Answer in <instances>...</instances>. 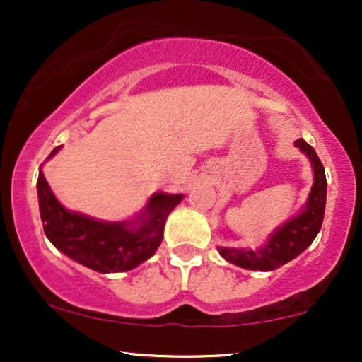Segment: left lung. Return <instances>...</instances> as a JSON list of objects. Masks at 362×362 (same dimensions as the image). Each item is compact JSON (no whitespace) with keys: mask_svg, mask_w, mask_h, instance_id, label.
<instances>
[{"mask_svg":"<svg viewBox=\"0 0 362 362\" xmlns=\"http://www.w3.org/2000/svg\"><path fill=\"white\" fill-rule=\"evenodd\" d=\"M294 146L300 148L310 160L313 168V185L300 213L282 223L276 231L269 235L259 248H233L218 247L219 255L230 264L238 265L248 271L269 272L276 271L281 265L296 259L300 253L313 243L323 223L327 202V178L325 168L315 153V149L305 139L294 141Z\"/></svg>","mask_w":362,"mask_h":362,"instance_id":"left-lung-1","label":"left lung"}]
</instances>
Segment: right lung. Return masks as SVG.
<instances>
[{"mask_svg": "<svg viewBox=\"0 0 362 362\" xmlns=\"http://www.w3.org/2000/svg\"><path fill=\"white\" fill-rule=\"evenodd\" d=\"M54 148L47 160L57 155ZM44 233L57 250L78 264L102 274L127 272L155 255L163 240L168 214L180 204L184 194L156 192L134 218L102 221L66 209L45 180L42 167L37 180Z\"/></svg>", "mask_w": 362, "mask_h": 362, "instance_id": "right-lung-1", "label": "right lung"}]
</instances>
